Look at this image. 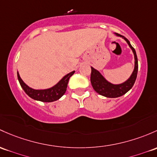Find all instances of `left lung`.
I'll use <instances>...</instances> for the list:
<instances>
[{
	"label": "left lung",
	"instance_id": "8db88e82",
	"mask_svg": "<svg viewBox=\"0 0 157 157\" xmlns=\"http://www.w3.org/2000/svg\"><path fill=\"white\" fill-rule=\"evenodd\" d=\"M116 34L117 36L123 37L126 41L127 44H128L132 50L135 56V68L131 77L125 83L119 84V85H113V84H111L107 81L98 71L91 67L92 71L91 77H90V81H91V84L92 87H93L94 90L97 93L99 94V95H103V96L107 97V98H118V97L125 95L133 86L135 80H136L137 74H138V58H137L135 49L132 47L128 39L117 34V33H116Z\"/></svg>",
	"mask_w": 157,
	"mask_h": 157
}]
</instances>
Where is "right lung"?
Masks as SVG:
<instances>
[{
	"label": "right lung",
	"mask_w": 157,
	"mask_h": 157,
	"mask_svg": "<svg viewBox=\"0 0 157 157\" xmlns=\"http://www.w3.org/2000/svg\"><path fill=\"white\" fill-rule=\"evenodd\" d=\"M74 72L75 71H74L67 74L56 85H55L52 88L40 90H34V89H31L29 86H28L22 81L19 73H17V77L23 90L29 97H31V98L34 100L40 101L43 102H52L59 99L65 93L69 79L74 74Z\"/></svg>",
	"instance_id": "add662e5"
}]
</instances>
